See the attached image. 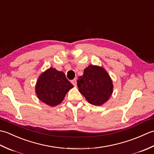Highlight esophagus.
I'll return each mask as SVG.
<instances>
[{
  "label": "esophagus",
  "mask_w": 154,
  "mask_h": 154,
  "mask_svg": "<svg viewBox=\"0 0 154 154\" xmlns=\"http://www.w3.org/2000/svg\"><path fill=\"white\" fill-rule=\"evenodd\" d=\"M71 83L72 84H73V85L75 86V87H77V80L76 79H73V80H72L71 81Z\"/></svg>",
  "instance_id": "1"
}]
</instances>
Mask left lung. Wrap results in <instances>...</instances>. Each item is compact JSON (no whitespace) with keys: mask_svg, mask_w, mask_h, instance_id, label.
Listing matches in <instances>:
<instances>
[{"mask_svg":"<svg viewBox=\"0 0 154 154\" xmlns=\"http://www.w3.org/2000/svg\"><path fill=\"white\" fill-rule=\"evenodd\" d=\"M79 91L88 103L101 106L107 102L113 92V84L106 69L98 65H90L84 69L83 76L77 81Z\"/></svg>","mask_w":154,"mask_h":154,"instance_id":"left-lung-1","label":"left lung"}]
</instances>
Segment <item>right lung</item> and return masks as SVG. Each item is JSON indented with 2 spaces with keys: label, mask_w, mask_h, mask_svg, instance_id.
Wrapping results in <instances>:
<instances>
[{
  "label": "right lung",
  "mask_w": 154,
  "mask_h": 154,
  "mask_svg": "<svg viewBox=\"0 0 154 154\" xmlns=\"http://www.w3.org/2000/svg\"><path fill=\"white\" fill-rule=\"evenodd\" d=\"M73 87L62 71L50 67L43 72L37 80L35 94L42 102L50 106L61 103L65 94Z\"/></svg>",
  "instance_id": "obj_1"
}]
</instances>
